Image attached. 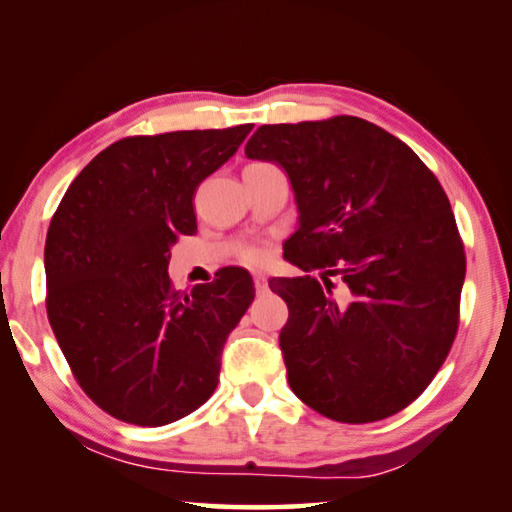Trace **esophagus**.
Wrapping results in <instances>:
<instances>
[{
  "label": "esophagus",
  "mask_w": 512,
  "mask_h": 512,
  "mask_svg": "<svg viewBox=\"0 0 512 512\" xmlns=\"http://www.w3.org/2000/svg\"><path fill=\"white\" fill-rule=\"evenodd\" d=\"M254 285H256V292L263 294L267 290V276L261 274V272L254 274Z\"/></svg>",
  "instance_id": "obj_1"
}]
</instances>
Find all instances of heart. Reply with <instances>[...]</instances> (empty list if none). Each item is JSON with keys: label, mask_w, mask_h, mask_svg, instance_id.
Listing matches in <instances>:
<instances>
[{"label": "heart", "mask_w": 512, "mask_h": 512, "mask_svg": "<svg viewBox=\"0 0 512 512\" xmlns=\"http://www.w3.org/2000/svg\"><path fill=\"white\" fill-rule=\"evenodd\" d=\"M242 258H245L247 263H261L265 258V251L258 249V247H251V249L245 251V254H242Z\"/></svg>", "instance_id": "obj_1"}]
</instances>
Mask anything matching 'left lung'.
I'll use <instances>...</instances> for the list:
<instances>
[{
    "instance_id": "left-lung-1",
    "label": "left lung",
    "mask_w": 512,
    "mask_h": 512,
    "mask_svg": "<svg viewBox=\"0 0 512 512\" xmlns=\"http://www.w3.org/2000/svg\"><path fill=\"white\" fill-rule=\"evenodd\" d=\"M245 155L288 173L299 211L283 256L306 274L270 281L290 312L279 335L290 389L339 423L398 414L459 328L465 251L443 186L357 116L261 125Z\"/></svg>"
}]
</instances>
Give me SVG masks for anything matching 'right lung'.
I'll return each instance as SVG.
<instances>
[{
	"instance_id": "obj_1",
	"label": "right lung",
	"mask_w": 512,
	"mask_h": 512,
	"mask_svg": "<svg viewBox=\"0 0 512 512\" xmlns=\"http://www.w3.org/2000/svg\"><path fill=\"white\" fill-rule=\"evenodd\" d=\"M251 128L116 141L80 170L51 218L49 324L80 387L123 423H175L218 387L224 342L254 301V281L224 267L179 292L170 247L197 231V186Z\"/></svg>"
}]
</instances>
